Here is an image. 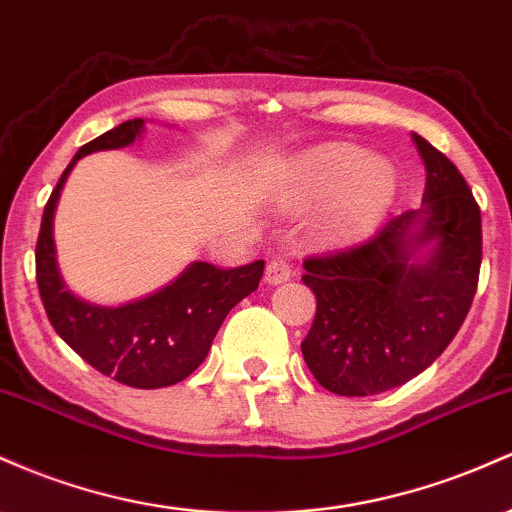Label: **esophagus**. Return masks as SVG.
Instances as JSON below:
<instances>
[{"instance_id":"1","label":"esophagus","mask_w":512,"mask_h":512,"mask_svg":"<svg viewBox=\"0 0 512 512\" xmlns=\"http://www.w3.org/2000/svg\"><path fill=\"white\" fill-rule=\"evenodd\" d=\"M294 277V265L286 255H277L267 262L265 269V279L269 284H284Z\"/></svg>"}]
</instances>
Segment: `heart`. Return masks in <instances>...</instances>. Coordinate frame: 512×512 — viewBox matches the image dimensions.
I'll list each match as a JSON object with an SVG mask.
<instances>
[{
	"label": "heart",
	"instance_id": "heart-1",
	"mask_svg": "<svg viewBox=\"0 0 512 512\" xmlns=\"http://www.w3.org/2000/svg\"><path fill=\"white\" fill-rule=\"evenodd\" d=\"M396 194L389 162L367 157L355 145L328 143L291 162L284 182L289 209L323 204L318 233L328 243L362 238L384 218Z\"/></svg>",
	"mask_w": 512,
	"mask_h": 512
}]
</instances>
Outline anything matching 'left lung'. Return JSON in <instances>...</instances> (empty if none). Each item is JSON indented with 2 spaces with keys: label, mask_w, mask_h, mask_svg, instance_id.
Returning <instances> with one entry per match:
<instances>
[{
  "label": "left lung",
  "mask_w": 512,
  "mask_h": 512,
  "mask_svg": "<svg viewBox=\"0 0 512 512\" xmlns=\"http://www.w3.org/2000/svg\"><path fill=\"white\" fill-rule=\"evenodd\" d=\"M413 140L428 172L423 209L389 218L364 243L303 260L316 318L301 352L338 396H374L425 372L459 333L479 284V204L447 155ZM425 242L436 252L415 266L412 250Z\"/></svg>",
  "instance_id": "obj_1"
}]
</instances>
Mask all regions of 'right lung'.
Wrapping results in <instances>:
<instances>
[{"mask_svg": "<svg viewBox=\"0 0 512 512\" xmlns=\"http://www.w3.org/2000/svg\"><path fill=\"white\" fill-rule=\"evenodd\" d=\"M143 119L123 121L77 150L43 209L36 243V282L50 325L84 362L133 389H162L204 362L228 311L257 289L265 260L223 269L194 262L182 277L148 299L119 308L92 306L67 289L55 262L53 211L67 174L82 155L131 145Z\"/></svg>", "mask_w": 512, "mask_h": 512, "instance_id": "right-lung-1", "label": "right lung"}]
</instances>
